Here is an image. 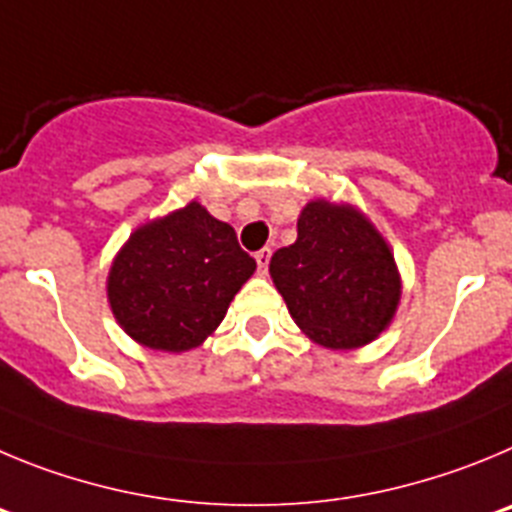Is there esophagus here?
Here are the masks:
<instances>
[{"mask_svg": "<svg viewBox=\"0 0 512 512\" xmlns=\"http://www.w3.org/2000/svg\"><path fill=\"white\" fill-rule=\"evenodd\" d=\"M255 260H257V267H260V273L265 275L267 273V265H270V247H265V250L257 252Z\"/></svg>", "mask_w": 512, "mask_h": 512, "instance_id": "esophagus-1", "label": "esophagus"}]
</instances>
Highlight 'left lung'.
<instances>
[{"label": "left lung", "mask_w": 512, "mask_h": 512, "mask_svg": "<svg viewBox=\"0 0 512 512\" xmlns=\"http://www.w3.org/2000/svg\"><path fill=\"white\" fill-rule=\"evenodd\" d=\"M270 278L298 329L326 349L375 342L398 311L403 280L390 245L357 206L313 199L298 239L270 260Z\"/></svg>", "instance_id": "left-lung-1"}]
</instances>
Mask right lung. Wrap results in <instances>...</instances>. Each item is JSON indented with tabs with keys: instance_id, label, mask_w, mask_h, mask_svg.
Segmentation results:
<instances>
[{
	"instance_id": "1",
	"label": "right lung",
	"mask_w": 512,
	"mask_h": 512,
	"mask_svg": "<svg viewBox=\"0 0 512 512\" xmlns=\"http://www.w3.org/2000/svg\"><path fill=\"white\" fill-rule=\"evenodd\" d=\"M257 262L199 201L142 224L114 255L107 298L124 334L155 352L204 344Z\"/></svg>"
}]
</instances>
